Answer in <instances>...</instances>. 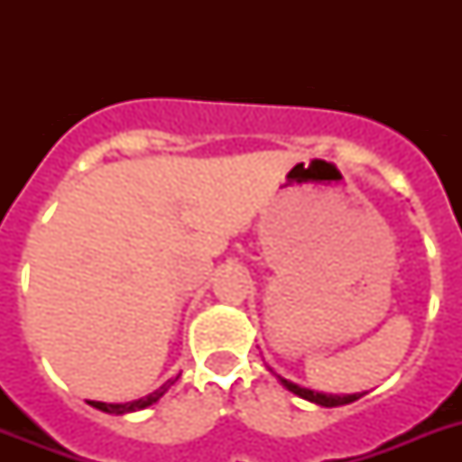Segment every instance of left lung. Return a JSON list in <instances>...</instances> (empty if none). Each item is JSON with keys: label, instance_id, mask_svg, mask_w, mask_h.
I'll return each mask as SVG.
<instances>
[{"label": "left lung", "instance_id": "1", "mask_svg": "<svg viewBox=\"0 0 462 462\" xmlns=\"http://www.w3.org/2000/svg\"><path fill=\"white\" fill-rule=\"evenodd\" d=\"M281 379V376H278ZM281 383L288 391H292L295 395L304 398L309 402H316V405H323V408H337V405H347V402H355L357 398H362V393H352V395H330V393H319V391H311V388H302L292 383L288 379H281Z\"/></svg>", "mask_w": 462, "mask_h": 462}]
</instances>
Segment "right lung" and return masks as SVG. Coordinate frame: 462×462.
Masks as SVG:
<instances>
[{"label":"right lung","mask_w":462,"mask_h":462,"mask_svg":"<svg viewBox=\"0 0 462 462\" xmlns=\"http://www.w3.org/2000/svg\"><path fill=\"white\" fill-rule=\"evenodd\" d=\"M174 381H177V379H170L165 386H160L158 391H153V393L146 395V398H139V401H132V402H97V401H90V405H93V408H97V410H103V412H110V415H125V412H136V410H143V408H148V405L158 402L160 398L167 393V388L172 386Z\"/></svg>","instance_id":"obj_1"}]
</instances>
